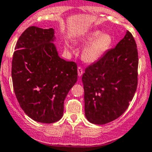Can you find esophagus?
<instances>
[{
	"instance_id": "34e87169",
	"label": "esophagus",
	"mask_w": 152,
	"mask_h": 152,
	"mask_svg": "<svg viewBox=\"0 0 152 152\" xmlns=\"http://www.w3.org/2000/svg\"><path fill=\"white\" fill-rule=\"evenodd\" d=\"M78 76L80 77L83 74V69L81 66H78Z\"/></svg>"
}]
</instances>
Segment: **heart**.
I'll return each instance as SVG.
<instances>
[{
	"label": "heart",
	"instance_id": "b5f03b06",
	"mask_svg": "<svg viewBox=\"0 0 152 152\" xmlns=\"http://www.w3.org/2000/svg\"><path fill=\"white\" fill-rule=\"evenodd\" d=\"M80 40L85 43L89 42L83 49L82 57L85 61L90 64L100 60L111 48L113 42L110 34L102 33L98 30L91 31Z\"/></svg>",
	"mask_w": 152,
	"mask_h": 152
}]
</instances>
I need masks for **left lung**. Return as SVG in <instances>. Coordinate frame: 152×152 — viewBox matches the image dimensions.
Segmentation results:
<instances>
[{
	"label": "left lung",
	"instance_id": "obj_1",
	"mask_svg": "<svg viewBox=\"0 0 152 152\" xmlns=\"http://www.w3.org/2000/svg\"><path fill=\"white\" fill-rule=\"evenodd\" d=\"M138 51L130 32L115 48L86 67L83 75L85 113L90 122L104 124L128 108L138 83Z\"/></svg>",
	"mask_w": 152,
	"mask_h": 152
}]
</instances>
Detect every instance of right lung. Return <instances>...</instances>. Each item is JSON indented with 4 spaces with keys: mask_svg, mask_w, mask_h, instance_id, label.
Segmentation results:
<instances>
[{
    "mask_svg": "<svg viewBox=\"0 0 152 152\" xmlns=\"http://www.w3.org/2000/svg\"><path fill=\"white\" fill-rule=\"evenodd\" d=\"M54 29L27 28L15 45L12 79L17 100L34 121L51 124L61 118L64 102L76 83L77 65L61 58Z\"/></svg>",
    "mask_w": 152,
    "mask_h": 152,
    "instance_id": "right-lung-1",
    "label": "right lung"
}]
</instances>
